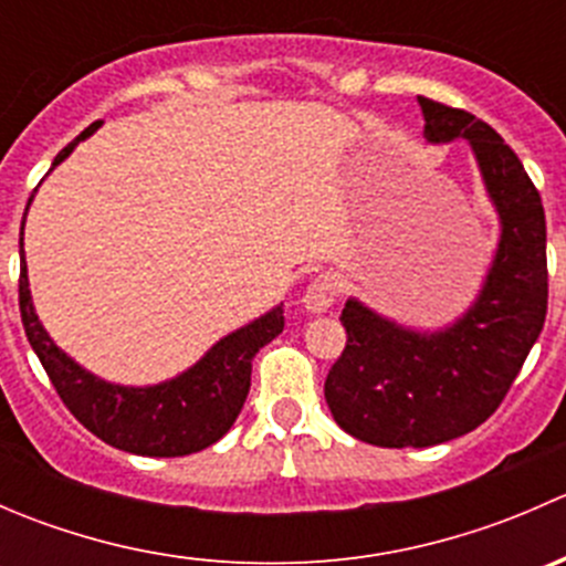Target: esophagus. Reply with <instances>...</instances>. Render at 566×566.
Listing matches in <instances>:
<instances>
[{
    "mask_svg": "<svg viewBox=\"0 0 566 566\" xmlns=\"http://www.w3.org/2000/svg\"><path fill=\"white\" fill-rule=\"evenodd\" d=\"M336 298H339V279L334 273H319L315 282L306 287L301 304H304V310L310 315H323V312H328L334 306Z\"/></svg>",
    "mask_w": 566,
    "mask_h": 566,
    "instance_id": "esophagus-1",
    "label": "esophagus"
}]
</instances>
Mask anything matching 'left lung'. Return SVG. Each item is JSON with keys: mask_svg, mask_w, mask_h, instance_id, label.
Here are the masks:
<instances>
[{"mask_svg": "<svg viewBox=\"0 0 566 566\" xmlns=\"http://www.w3.org/2000/svg\"><path fill=\"white\" fill-rule=\"evenodd\" d=\"M424 139H465L501 235L482 290L454 323L419 331L347 298V345L325 378L334 421L373 447H436L490 419L547 312L545 210L510 145L462 108L421 98Z\"/></svg>", "mask_w": 566, "mask_h": 566, "instance_id": "obj_1", "label": "left lung"}]
</instances>
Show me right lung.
<instances>
[{"instance_id": "add662e5", "label": "right lung", "mask_w": 566, "mask_h": 566, "mask_svg": "<svg viewBox=\"0 0 566 566\" xmlns=\"http://www.w3.org/2000/svg\"><path fill=\"white\" fill-rule=\"evenodd\" d=\"M104 123L84 128L60 156L51 169L60 167L78 142L93 136ZM49 169V172H51ZM32 202V199H30ZM27 202V210H30ZM27 219V213H24ZM21 279L19 306L27 339L38 353L45 375L54 384L62 402L90 432L106 441L108 447L142 458H182L208 449L235 424L251 386V361L276 339L284 328L282 304L260 315L238 331L216 342L193 367L156 386H123L108 384L82 364L73 361L49 331L38 319L30 293L24 256V221H21Z\"/></svg>"}]
</instances>
